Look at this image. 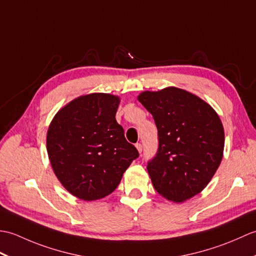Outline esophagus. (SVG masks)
<instances>
[{
	"label": "esophagus",
	"mask_w": 256,
	"mask_h": 256,
	"mask_svg": "<svg viewBox=\"0 0 256 256\" xmlns=\"http://www.w3.org/2000/svg\"><path fill=\"white\" fill-rule=\"evenodd\" d=\"M135 148H138V153H142V150H143V146H142V144H140V143H136V145H135Z\"/></svg>",
	"instance_id": "1"
}]
</instances>
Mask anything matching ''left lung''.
I'll return each instance as SVG.
<instances>
[{"instance_id":"1","label":"left lung","mask_w":256,"mask_h":256,"mask_svg":"<svg viewBox=\"0 0 256 256\" xmlns=\"http://www.w3.org/2000/svg\"><path fill=\"white\" fill-rule=\"evenodd\" d=\"M158 132V150L148 162L155 190L182 202L206 188L224 156V131L208 103L190 92L168 86L138 96Z\"/></svg>"}]
</instances>
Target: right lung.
I'll return each mask as SVG.
<instances>
[{"mask_svg":"<svg viewBox=\"0 0 256 256\" xmlns=\"http://www.w3.org/2000/svg\"><path fill=\"white\" fill-rule=\"evenodd\" d=\"M120 98L90 94L69 102L48 128L47 153L58 180L74 197L98 200L113 192L138 157L116 120Z\"/></svg>","mask_w":256,"mask_h":256,"instance_id":"1","label":"right lung"}]
</instances>
